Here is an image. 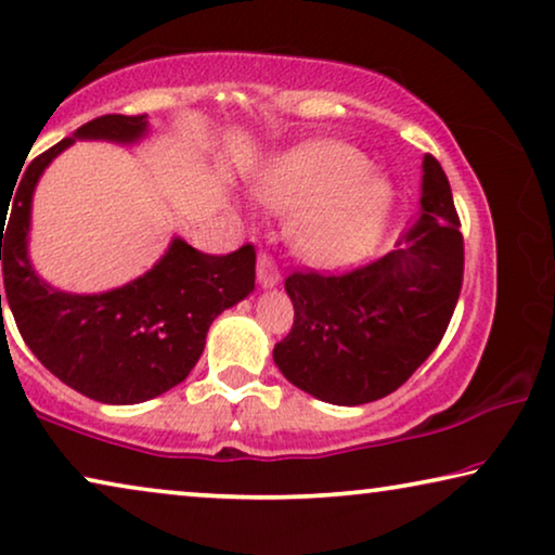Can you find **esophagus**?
<instances>
[{"label":"esophagus","instance_id":"34e87169","mask_svg":"<svg viewBox=\"0 0 555 555\" xmlns=\"http://www.w3.org/2000/svg\"><path fill=\"white\" fill-rule=\"evenodd\" d=\"M257 280L262 287H275L280 283V270L268 253L257 255Z\"/></svg>","mask_w":555,"mask_h":555}]
</instances>
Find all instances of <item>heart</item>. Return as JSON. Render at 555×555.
<instances>
[{"label":"heart","mask_w":555,"mask_h":555,"mask_svg":"<svg viewBox=\"0 0 555 555\" xmlns=\"http://www.w3.org/2000/svg\"><path fill=\"white\" fill-rule=\"evenodd\" d=\"M346 143L310 141L280 154L255 181L257 202L293 211L291 237L318 268L366 260L391 215V184Z\"/></svg>","instance_id":"1"}]
</instances>
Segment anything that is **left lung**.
<instances>
[{
  "instance_id": "8db88e82",
  "label": "left lung",
  "mask_w": 555,
  "mask_h": 555,
  "mask_svg": "<svg viewBox=\"0 0 555 555\" xmlns=\"http://www.w3.org/2000/svg\"><path fill=\"white\" fill-rule=\"evenodd\" d=\"M460 219L435 156L422 162L420 215L397 249L346 275L293 272V331L272 351L300 391L338 406L397 391L442 340L462 287Z\"/></svg>"
}]
</instances>
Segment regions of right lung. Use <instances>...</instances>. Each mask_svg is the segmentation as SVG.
<instances>
[{"label":"right lung","instance_id":"right-lung-1","mask_svg":"<svg viewBox=\"0 0 555 555\" xmlns=\"http://www.w3.org/2000/svg\"><path fill=\"white\" fill-rule=\"evenodd\" d=\"M146 135L149 116L90 120L27 166L14 199H7L10 223V209L2 207L4 291L22 338L50 374L103 404H141L184 382L199 361L211 321L255 291L253 245L215 257L181 237L171 240L149 272L105 293H65L37 275L29 227L44 169L75 141L133 146Z\"/></svg>","mask_w":555,"mask_h":555}]
</instances>
